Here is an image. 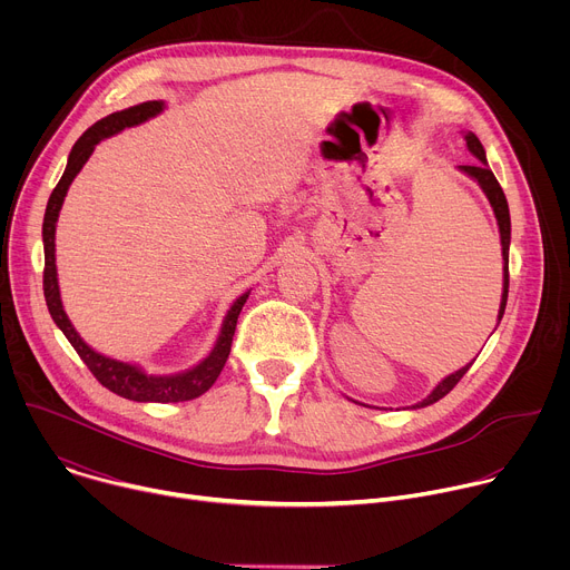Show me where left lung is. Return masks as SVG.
Returning a JSON list of instances; mask_svg holds the SVG:
<instances>
[{
	"label": "left lung",
	"mask_w": 570,
	"mask_h": 570,
	"mask_svg": "<svg viewBox=\"0 0 570 570\" xmlns=\"http://www.w3.org/2000/svg\"><path fill=\"white\" fill-rule=\"evenodd\" d=\"M466 139V148L480 159L475 161V165H464L460 167L466 176H471L480 187L482 191L487 194V198H490L492 207H494V214H497V220H499V229H501V246H503V299H501V308H499V322L505 313V304H508V288H510V207H508V198L497 180V176L490 171V167H487V157H484V148L480 144V139L473 135V132H466L464 135ZM473 363V361H471ZM469 365H464L462 370H458L455 374L446 376L424 401H420L417 405H413V409H424V405H431L435 401H440L442 396H446L455 385L458 381L469 372Z\"/></svg>",
	"instance_id": "8db88e82"
}]
</instances>
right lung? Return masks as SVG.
Instances as JSON below:
<instances>
[{"mask_svg":"<svg viewBox=\"0 0 570 570\" xmlns=\"http://www.w3.org/2000/svg\"><path fill=\"white\" fill-rule=\"evenodd\" d=\"M165 104L161 101H146L139 106H132L128 110L121 112H112L106 119L97 121L92 128H88L83 135L78 137V141L73 144L69 159H67V169L62 174V178L58 180V185L53 187L49 203H47V212H45V223H42V240H45V275H42V286H45V299H47V308L53 317V322L60 327V332L67 336V341L71 343V347L76 350V354L80 356L88 365V370L95 374V379L108 387L110 392L130 399V401H155V403H176V401H189L200 396L203 392H207L214 381L218 379L227 356H229V347H232V338H234V330H236V320L238 313L246 304L250 293H243L232 308L225 315L223 330L218 336L216 347L212 350V354L196 365L189 372L176 374V376H146L141 370H137L135 365L115 361V358H106L101 354H97L92 347H88L80 336L73 332L71 322L67 320L65 311H62V302H60V291H58V279H56V220H58V212L62 207V200L67 196V189L71 185V180L76 178V174L83 169V165L88 161V157L92 155L95 146L124 130L130 126H137L150 117H155L157 112H161Z\"/></svg>","mask_w":570,"mask_h":570,"instance_id":"obj_1","label":"right lung"}]
</instances>
